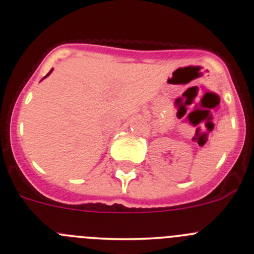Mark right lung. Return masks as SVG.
I'll use <instances>...</instances> for the list:
<instances>
[{"label":"right lung","instance_id":"obj_1","mask_svg":"<svg viewBox=\"0 0 254 254\" xmlns=\"http://www.w3.org/2000/svg\"><path fill=\"white\" fill-rule=\"evenodd\" d=\"M51 72H53V69H51V70H50V72H49V73H48V74H47V75H45V76H44V78H47V76H48V75H49V74H50ZM44 78H43V79H44Z\"/></svg>","mask_w":254,"mask_h":254}]
</instances>
